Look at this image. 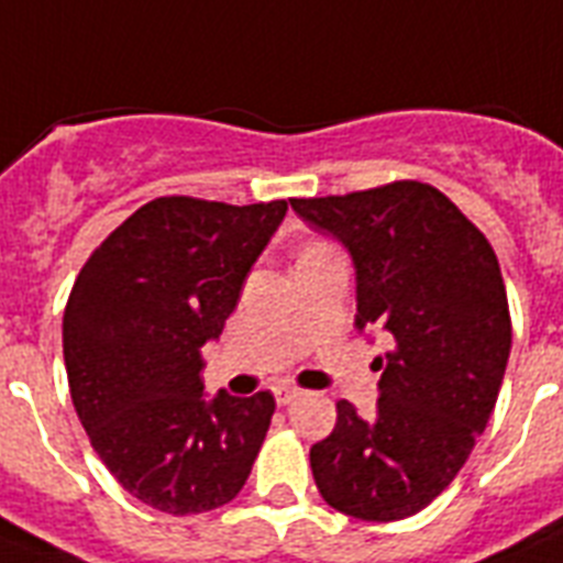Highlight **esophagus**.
I'll use <instances>...</instances> for the list:
<instances>
[{"label":"esophagus","instance_id":"esophagus-1","mask_svg":"<svg viewBox=\"0 0 563 563\" xmlns=\"http://www.w3.org/2000/svg\"><path fill=\"white\" fill-rule=\"evenodd\" d=\"M273 394H276L278 406H290L292 399L301 397V391L296 388V385H276V388H273Z\"/></svg>","mask_w":563,"mask_h":563}]
</instances>
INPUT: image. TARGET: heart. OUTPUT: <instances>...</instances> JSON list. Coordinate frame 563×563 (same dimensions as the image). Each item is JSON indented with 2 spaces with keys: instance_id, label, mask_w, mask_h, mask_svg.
Segmentation results:
<instances>
[{
  "instance_id": "b5f03b06",
  "label": "heart",
  "mask_w": 563,
  "mask_h": 563,
  "mask_svg": "<svg viewBox=\"0 0 563 563\" xmlns=\"http://www.w3.org/2000/svg\"><path fill=\"white\" fill-rule=\"evenodd\" d=\"M316 247H322V244H310V247H308V250H316ZM308 250H305V253H308Z\"/></svg>"
}]
</instances>
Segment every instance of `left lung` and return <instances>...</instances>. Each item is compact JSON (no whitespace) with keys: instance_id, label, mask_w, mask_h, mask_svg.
<instances>
[{"instance_id":"1","label":"left lung","mask_w":563,"mask_h":563,"mask_svg":"<svg viewBox=\"0 0 563 563\" xmlns=\"http://www.w3.org/2000/svg\"><path fill=\"white\" fill-rule=\"evenodd\" d=\"M290 207L354 258L356 328L394 342L376 356V415L339 399L331 438L310 449L316 489L360 521H402L457 477L498 402L512 347L498 255L420 180Z\"/></svg>"}]
</instances>
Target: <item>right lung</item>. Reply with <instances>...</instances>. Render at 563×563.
Returning <instances> with one entry per match:
<instances>
[{
  "label": "right lung",
  "instance_id": "1",
  "mask_svg": "<svg viewBox=\"0 0 563 563\" xmlns=\"http://www.w3.org/2000/svg\"><path fill=\"white\" fill-rule=\"evenodd\" d=\"M285 212L287 201L155 198L74 282L63 316L74 408L106 468L152 509L209 512L247 483L276 399H209L201 347L224 331Z\"/></svg>",
  "mask_w": 563,
  "mask_h": 563
}]
</instances>
